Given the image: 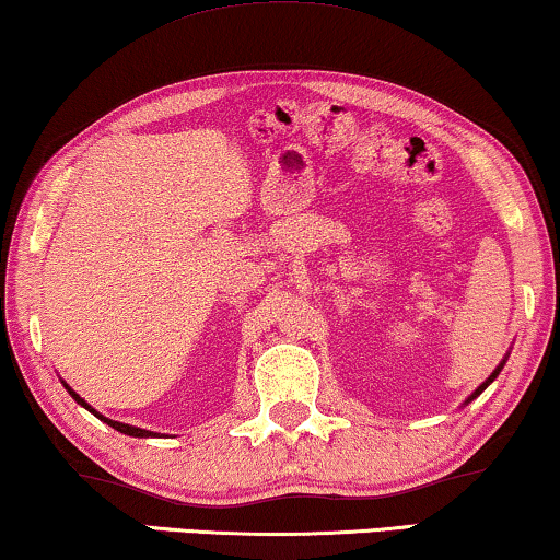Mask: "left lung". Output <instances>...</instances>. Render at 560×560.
Wrapping results in <instances>:
<instances>
[{
  "label": "left lung",
  "instance_id": "obj_1",
  "mask_svg": "<svg viewBox=\"0 0 560 560\" xmlns=\"http://www.w3.org/2000/svg\"><path fill=\"white\" fill-rule=\"evenodd\" d=\"M502 366H504V362H500V366H497V370H494V372H492V374H489V377H487V380H485V382H481V385H479V387H477V389H474V393H471V395H469V400H466V402H471V400H474V397H479V395H481V393H485V389H487V387H489V385H492V382H494V380H497V374H500V372H502Z\"/></svg>",
  "mask_w": 560,
  "mask_h": 560
}]
</instances>
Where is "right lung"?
<instances>
[{"label":"right lung","mask_w":560,"mask_h":560,"mask_svg":"<svg viewBox=\"0 0 560 560\" xmlns=\"http://www.w3.org/2000/svg\"><path fill=\"white\" fill-rule=\"evenodd\" d=\"M63 387L68 389V393H71V397H73V400H75V402H79V405H83V408H86L89 412H94V416H96V418H102L106 425H112V428H114V431H119V433H125V435H135V439H150V435H158V433H152V431H144V428H135V425L119 423V420H109V418L98 416V412H96L94 408H91V405H89L86 400H83V397H79V395H75V393H73V389L66 385V382H63Z\"/></svg>","instance_id":"obj_1"}]
</instances>
